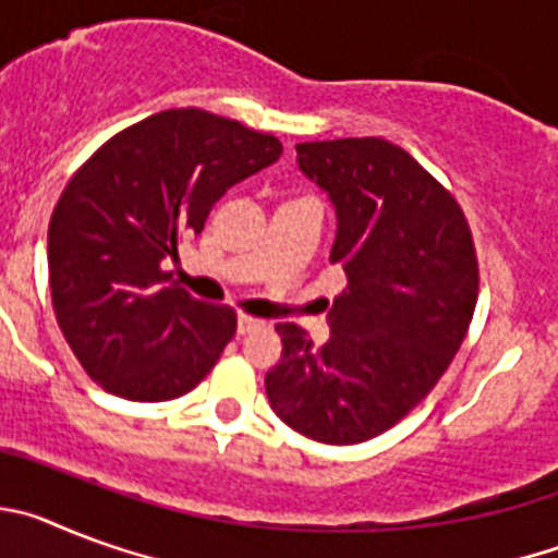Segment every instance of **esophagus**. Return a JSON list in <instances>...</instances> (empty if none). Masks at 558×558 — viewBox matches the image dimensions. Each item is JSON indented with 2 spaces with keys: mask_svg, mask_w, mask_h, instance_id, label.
<instances>
[{
  "mask_svg": "<svg viewBox=\"0 0 558 558\" xmlns=\"http://www.w3.org/2000/svg\"><path fill=\"white\" fill-rule=\"evenodd\" d=\"M259 327H263V322H259V318H251V315H240V318H236V332L240 335H248Z\"/></svg>",
  "mask_w": 558,
  "mask_h": 558,
  "instance_id": "34e87169",
  "label": "esophagus"
}]
</instances>
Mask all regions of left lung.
I'll use <instances>...</instances> for the list:
<instances>
[{
	"label": "left lung",
	"instance_id": "left-lung-1",
	"mask_svg": "<svg viewBox=\"0 0 558 558\" xmlns=\"http://www.w3.org/2000/svg\"><path fill=\"white\" fill-rule=\"evenodd\" d=\"M295 153L335 206L329 263L347 290L322 349L302 327L276 324L282 360L265 391L295 433L360 445L408 416L456 357L477 302L475 245L458 201L399 145L363 136Z\"/></svg>",
	"mask_w": 558,
	"mask_h": 558
}]
</instances>
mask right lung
<instances>
[{
  "label": "right lung",
  "instance_id": "add662e5",
  "mask_svg": "<svg viewBox=\"0 0 558 558\" xmlns=\"http://www.w3.org/2000/svg\"><path fill=\"white\" fill-rule=\"evenodd\" d=\"M279 156L270 133L170 108L111 136L69 179L49 220V293L63 338L108 393L165 402L218 363L234 310L192 299L161 263L179 259L229 186Z\"/></svg>",
  "mask_w": 558,
  "mask_h": 558
}]
</instances>
